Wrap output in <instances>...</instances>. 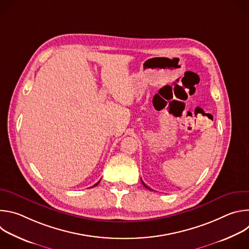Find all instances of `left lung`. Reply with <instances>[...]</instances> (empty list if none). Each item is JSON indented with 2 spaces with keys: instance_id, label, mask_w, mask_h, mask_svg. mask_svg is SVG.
Returning a JSON list of instances; mask_svg holds the SVG:
<instances>
[{
  "instance_id": "8db88e82",
  "label": "left lung",
  "mask_w": 249,
  "mask_h": 249,
  "mask_svg": "<svg viewBox=\"0 0 249 249\" xmlns=\"http://www.w3.org/2000/svg\"><path fill=\"white\" fill-rule=\"evenodd\" d=\"M141 181H142V183H143V185H144V186H145V187H146L147 189H150V190H152V189H151L150 187H148V186H147V185H146V184L144 183V181H143V180H142V179H141Z\"/></svg>"
}]
</instances>
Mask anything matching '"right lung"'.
<instances>
[{
    "mask_svg": "<svg viewBox=\"0 0 249 249\" xmlns=\"http://www.w3.org/2000/svg\"><path fill=\"white\" fill-rule=\"evenodd\" d=\"M98 183H99V181H98V182H97V183H95V184H94V185H93V186H95V185H97V184H98ZM93 186H92V187H93Z\"/></svg>",
    "mask_w": 249,
    "mask_h": 249,
    "instance_id": "right-lung-1",
    "label": "right lung"
}]
</instances>
